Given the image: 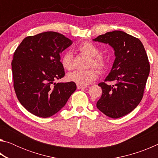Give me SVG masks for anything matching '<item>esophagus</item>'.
I'll return each mask as SVG.
<instances>
[{
	"mask_svg": "<svg viewBox=\"0 0 158 158\" xmlns=\"http://www.w3.org/2000/svg\"><path fill=\"white\" fill-rule=\"evenodd\" d=\"M88 86L87 85H77V89H86Z\"/></svg>",
	"mask_w": 158,
	"mask_h": 158,
	"instance_id": "esophagus-1",
	"label": "esophagus"
}]
</instances>
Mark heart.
<instances>
[{
    "mask_svg": "<svg viewBox=\"0 0 158 158\" xmlns=\"http://www.w3.org/2000/svg\"><path fill=\"white\" fill-rule=\"evenodd\" d=\"M76 50L82 54L89 56L87 68H95L102 73L107 68V59L101 53L95 44L90 42H84L77 47ZM60 63L66 70H71L73 68V56L67 52L61 56ZM98 73L95 69L90 68L84 71H74L67 76L68 81L79 85H87L97 79Z\"/></svg>",
    "mask_w": 158,
    "mask_h": 158,
    "instance_id": "1",
    "label": "heart"
}]
</instances>
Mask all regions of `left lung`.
Returning a JSON list of instances; mask_svg holds the SVG:
<instances>
[{"mask_svg":"<svg viewBox=\"0 0 158 158\" xmlns=\"http://www.w3.org/2000/svg\"><path fill=\"white\" fill-rule=\"evenodd\" d=\"M93 41L109 44L116 56L110 73L98 84L102 95L96 106L112 118L123 117L137 107L143 96L150 73L146 50L139 40L123 31L108 32Z\"/></svg>","mask_w":158,"mask_h":158,"instance_id":"left-lung-1","label":"left lung"}]
</instances>
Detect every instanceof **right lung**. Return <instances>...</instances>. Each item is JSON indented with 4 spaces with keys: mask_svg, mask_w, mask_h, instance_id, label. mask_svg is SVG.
Instances as JSON below:
<instances>
[{
    "mask_svg": "<svg viewBox=\"0 0 158 158\" xmlns=\"http://www.w3.org/2000/svg\"><path fill=\"white\" fill-rule=\"evenodd\" d=\"M73 41L57 32L47 31L23 40L12 61L14 89L19 102L35 116L56 114L77 89L74 82L54 81L65 76L60 53Z\"/></svg>",
    "mask_w": 158,
    "mask_h": 158,
    "instance_id": "obj_1",
    "label": "right lung"
}]
</instances>
